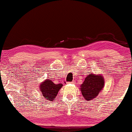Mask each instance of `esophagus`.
<instances>
[{
	"label": "esophagus",
	"mask_w": 132,
	"mask_h": 132,
	"mask_svg": "<svg viewBox=\"0 0 132 132\" xmlns=\"http://www.w3.org/2000/svg\"><path fill=\"white\" fill-rule=\"evenodd\" d=\"M71 83H72V84H74V83H75V81H71Z\"/></svg>",
	"instance_id": "1"
}]
</instances>
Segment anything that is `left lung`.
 I'll use <instances>...</instances> for the list:
<instances>
[{"label":"left lung","instance_id":"obj_1","mask_svg":"<svg viewBox=\"0 0 132 132\" xmlns=\"http://www.w3.org/2000/svg\"><path fill=\"white\" fill-rule=\"evenodd\" d=\"M105 80L102 75L91 73L86 76L81 85V92L85 100H93L103 90Z\"/></svg>","mask_w":132,"mask_h":132}]
</instances>
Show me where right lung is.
Instances as JSON below:
<instances>
[{
  "mask_svg": "<svg viewBox=\"0 0 132 132\" xmlns=\"http://www.w3.org/2000/svg\"><path fill=\"white\" fill-rule=\"evenodd\" d=\"M62 86V84H56L50 79H46L40 84V89L44 98L48 100L53 101Z\"/></svg>",
  "mask_w": 132,
  "mask_h": 132,
  "instance_id": "obj_1",
  "label": "right lung"
}]
</instances>
